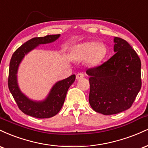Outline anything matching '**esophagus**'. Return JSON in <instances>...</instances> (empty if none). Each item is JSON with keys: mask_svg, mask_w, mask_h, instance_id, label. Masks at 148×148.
Here are the masks:
<instances>
[{"mask_svg": "<svg viewBox=\"0 0 148 148\" xmlns=\"http://www.w3.org/2000/svg\"><path fill=\"white\" fill-rule=\"evenodd\" d=\"M84 77V75L83 73H79L77 74V75H76V79H80L82 78H83Z\"/></svg>", "mask_w": 148, "mask_h": 148, "instance_id": "1", "label": "esophagus"}]
</instances>
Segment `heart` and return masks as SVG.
<instances>
[{
	"label": "heart",
	"mask_w": 148,
	"mask_h": 148,
	"mask_svg": "<svg viewBox=\"0 0 148 148\" xmlns=\"http://www.w3.org/2000/svg\"><path fill=\"white\" fill-rule=\"evenodd\" d=\"M107 53L105 47L95 41H88L75 46L71 51V58L75 61L85 60L91 66H96L103 60Z\"/></svg>",
	"instance_id": "heart-1"
}]
</instances>
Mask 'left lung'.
I'll use <instances>...</instances> for the list:
<instances>
[{"instance_id":"left-lung-1","label":"left lung","mask_w":148,"mask_h":148,"mask_svg":"<svg viewBox=\"0 0 148 148\" xmlns=\"http://www.w3.org/2000/svg\"><path fill=\"white\" fill-rule=\"evenodd\" d=\"M113 56L102 65L88 69V101L95 112L104 115L130 109L141 88L139 57L125 40L114 37Z\"/></svg>"}]
</instances>
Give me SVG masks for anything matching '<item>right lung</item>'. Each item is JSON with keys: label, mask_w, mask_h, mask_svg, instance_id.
I'll return each mask as SVG.
<instances>
[{"label": "right lung", "mask_w": 148, "mask_h": 148, "mask_svg": "<svg viewBox=\"0 0 148 148\" xmlns=\"http://www.w3.org/2000/svg\"><path fill=\"white\" fill-rule=\"evenodd\" d=\"M60 36V34H52L32 38L19 47L12 55L9 69L8 87L19 109L27 115L37 119H48L56 115L63 106L68 89L75 80V75H72L66 79L57 82L43 101L30 100L21 91L18 87L17 72L19 64L25 55L39 45L53 42Z\"/></svg>", "instance_id": "add662e5"}]
</instances>
